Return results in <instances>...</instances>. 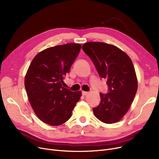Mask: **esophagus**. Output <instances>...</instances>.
I'll return each mask as SVG.
<instances>
[{
	"mask_svg": "<svg viewBox=\"0 0 159 159\" xmlns=\"http://www.w3.org/2000/svg\"><path fill=\"white\" fill-rule=\"evenodd\" d=\"M88 93H89V92H88V91H82V95H84V96L87 95Z\"/></svg>",
	"mask_w": 159,
	"mask_h": 159,
	"instance_id": "esophagus-1",
	"label": "esophagus"
}]
</instances>
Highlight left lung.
<instances>
[{
  "label": "left lung",
  "instance_id": "8db88e82",
  "mask_svg": "<svg viewBox=\"0 0 159 159\" xmlns=\"http://www.w3.org/2000/svg\"><path fill=\"white\" fill-rule=\"evenodd\" d=\"M83 51L93 61L100 76L107 79V94L100 93L101 103L93 109L96 117L106 124L120 121L129 110L136 95L138 81L129 57L116 46L89 42Z\"/></svg>",
  "mask_w": 159,
  "mask_h": 159
}]
</instances>
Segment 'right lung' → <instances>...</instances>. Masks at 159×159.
Returning a JSON list of instances; mask_svg holds the SVG:
<instances>
[{"label":"right lung","instance_id":"add662e5","mask_svg":"<svg viewBox=\"0 0 159 159\" xmlns=\"http://www.w3.org/2000/svg\"><path fill=\"white\" fill-rule=\"evenodd\" d=\"M81 44L68 43L50 47L32 60L24 79L30 103L38 118L51 126L68 120L82 95L62 86L78 56Z\"/></svg>","mask_w":159,"mask_h":159}]
</instances>
